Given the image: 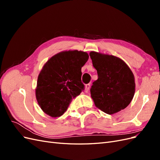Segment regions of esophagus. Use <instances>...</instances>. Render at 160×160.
<instances>
[{"label": "esophagus", "mask_w": 160, "mask_h": 160, "mask_svg": "<svg viewBox=\"0 0 160 160\" xmlns=\"http://www.w3.org/2000/svg\"><path fill=\"white\" fill-rule=\"evenodd\" d=\"M90 87H91V85H90V84H87V85H85V89H86L87 91L89 90Z\"/></svg>", "instance_id": "obj_1"}]
</instances>
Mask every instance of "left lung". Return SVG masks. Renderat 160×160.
Here are the masks:
<instances>
[{
  "label": "left lung",
  "instance_id": "left-lung-1",
  "mask_svg": "<svg viewBox=\"0 0 160 160\" xmlns=\"http://www.w3.org/2000/svg\"><path fill=\"white\" fill-rule=\"evenodd\" d=\"M93 65L98 79L90 89L95 106L107 114H113L127 108L135 93V79L125 62L113 55L91 51Z\"/></svg>",
  "mask_w": 160,
  "mask_h": 160
}]
</instances>
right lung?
<instances>
[{
  "label": "right lung",
  "mask_w": 160,
  "mask_h": 160,
  "mask_svg": "<svg viewBox=\"0 0 160 160\" xmlns=\"http://www.w3.org/2000/svg\"><path fill=\"white\" fill-rule=\"evenodd\" d=\"M89 59L86 52L62 51L43 66L37 79L36 98L41 109L51 117H60L72 99L85 89L81 67Z\"/></svg>",
  "instance_id": "add662e5"
}]
</instances>
